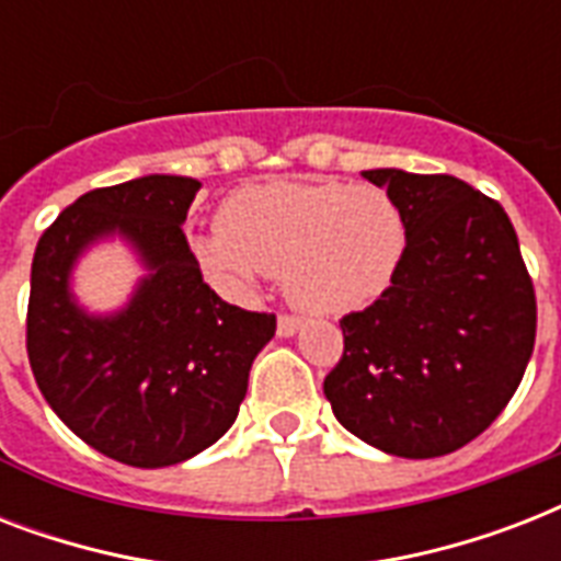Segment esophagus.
I'll return each instance as SVG.
<instances>
[{
  "label": "esophagus",
  "mask_w": 561,
  "mask_h": 561,
  "mask_svg": "<svg viewBox=\"0 0 561 561\" xmlns=\"http://www.w3.org/2000/svg\"><path fill=\"white\" fill-rule=\"evenodd\" d=\"M299 329H302V323H299L297 317H288V314H282L279 323H276V334H279V337H294Z\"/></svg>",
  "instance_id": "34e87169"
}]
</instances>
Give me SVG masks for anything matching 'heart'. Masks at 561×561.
<instances>
[{
    "label": "heart",
    "mask_w": 561,
    "mask_h": 561,
    "mask_svg": "<svg viewBox=\"0 0 561 561\" xmlns=\"http://www.w3.org/2000/svg\"><path fill=\"white\" fill-rule=\"evenodd\" d=\"M404 247L408 229L390 194L337 180L238 188L220 206V227L188 232L194 262L224 297H250L264 273H282L285 297L317 317L378 302Z\"/></svg>",
    "instance_id": "1"
}]
</instances>
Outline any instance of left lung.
I'll use <instances>...</instances> for the list:
<instances>
[{"label": "left lung", "instance_id": "1", "mask_svg": "<svg viewBox=\"0 0 561 561\" xmlns=\"http://www.w3.org/2000/svg\"><path fill=\"white\" fill-rule=\"evenodd\" d=\"M408 247L378 302L341 320L323 392L350 434L392 457H443L513 399L536 343V294L501 203L448 174L373 169Z\"/></svg>", "mask_w": 561, "mask_h": 561}]
</instances>
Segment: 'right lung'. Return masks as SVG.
Segmentation results:
<instances>
[{
	"label": "right lung",
	"mask_w": 561,
	"mask_h": 561,
	"mask_svg": "<svg viewBox=\"0 0 561 561\" xmlns=\"http://www.w3.org/2000/svg\"><path fill=\"white\" fill-rule=\"evenodd\" d=\"M201 180L148 174L95 188L57 215L31 262L28 360L48 408L95 451L162 469L227 434L276 317L229 306L183 236ZM122 240L144 267L127 304L92 312L73 267Z\"/></svg>",
	"instance_id": "obj_1"
}]
</instances>
